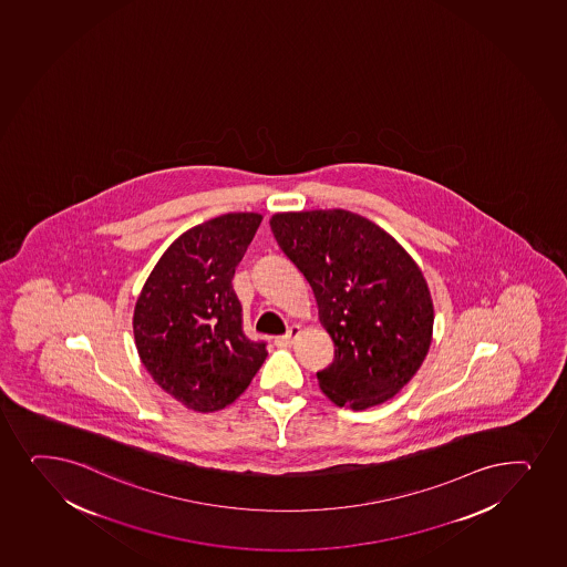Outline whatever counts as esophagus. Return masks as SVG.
<instances>
[{"mask_svg":"<svg viewBox=\"0 0 567 567\" xmlns=\"http://www.w3.org/2000/svg\"><path fill=\"white\" fill-rule=\"evenodd\" d=\"M299 336V326H292L290 330L285 333V336H280V338L275 339V344L277 347H290L293 343V339Z\"/></svg>","mask_w":567,"mask_h":567,"instance_id":"esophagus-1","label":"esophagus"}]
</instances>
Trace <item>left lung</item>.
<instances>
[{"label":"left lung","mask_w":567,"mask_h":567,"mask_svg":"<svg viewBox=\"0 0 567 567\" xmlns=\"http://www.w3.org/2000/svg\"><path fill=\"white\" fill-rule=\"evenodd\" d=\"M269 226L333 341V363L317 373L326 398L352 411L394 398L432 344V293L413 256L350 210L275 213Z\"/></svg>","instance_id":"obj_1"}]
</instances>
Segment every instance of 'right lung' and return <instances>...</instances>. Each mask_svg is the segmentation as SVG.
I'll return each mask as SVG.
<instances>
[{"label":"right lung","instance_id":"add662e5","mask_svg":"<svg viewBox=\"0 0 567 567\" xmlns=\"http://www.w3.org/2000/svg\"><path fill=\"white\" fill-rule=\"evenodd\" d=\"M228 213L186 229L159 256L134 309L141 363L167 394L196 413L224 409L268 358L241 328L231 279L261 223Z\"/></svg>","mask_w":567,"mask_h":567}]
</instances>
